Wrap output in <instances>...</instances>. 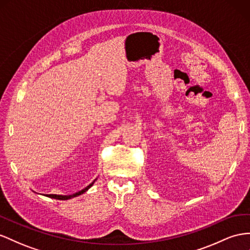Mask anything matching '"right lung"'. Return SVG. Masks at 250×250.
Returning a JSON list of instances; mask_svg holds the SVG:
<instances>
[{
  "mask_svg": "<svg viewBox=\"0 0 250 250\" xmlns=\"http://www.w3.org/2000/svg\"><path fill=\"white\" fill-rule=\"evenodd\" d=\"M94 181H96V180H94ZM94 181L92 182L91 184H89L88 186L85 187L84 189H82V190H81V191H78V192H76V193H73V194H70V195H61V194H46V197L51 198V199H57V200H68V199H71V198H75V197H78V195L83 194L84 192H86L87 190H88L89 188H90V187L93 185Z\"/></svg>",
  "mask_w": 250,
  "mask_h": 250,
  "instance_id": "1",
  "label": "right lung"
}]
</instances>
